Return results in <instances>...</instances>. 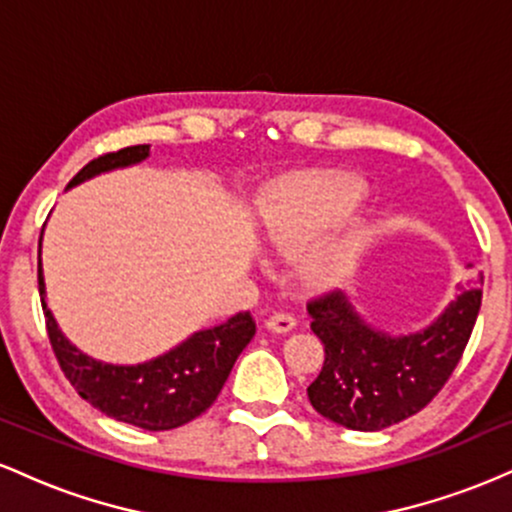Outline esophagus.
<instances>
[{
  "instance_id": "34e87169",
  "label": "esophagus",
  "mask_w": 512,
  "mask_h": 512,
  "mask_svg": "<svg viewBox=\"0 0 512 512\" xmlns=\"http://www.w3.org/2000/svg\"><path fill=\"white\" fill-rule=\"evenodd\" d=\"M264 327H267V330L274 332V334H286V332H291L293 327H296V317L289 315V313H274V315L267 317Z\"/></svg>"
}]
</instances>
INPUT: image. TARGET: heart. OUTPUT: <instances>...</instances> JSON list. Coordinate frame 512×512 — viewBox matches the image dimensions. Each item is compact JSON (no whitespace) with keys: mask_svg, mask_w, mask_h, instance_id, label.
<instances>
[{"mask_svg":"<svg viewBox=\"0 0 512 512\" xmlns=\"http://www.w3.org/2000/svg\"><path fill=\"white\" fill-rule=\"evenodd\" d=\"M366 185L354 175H320L286 187L262 216L264 245L276 255L296 257L320 243L327 233L361 207ZM366 248V231H351L315 255L310 272L325 286L351 276Z\"/></svg>","mask_w":512,"mask_h":512,"instance_id":"b5f03b06","label":"heart"}]
</instances>
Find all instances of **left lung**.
<instances>
[{
	"label": "left lung",
	"mask_w": 512,
	"mask_h": 512,
	"mask_svg": "<svg viewBox=\"0 0 512 512\" xmlns=\"http://www.w3.org/2000/svg\"><path fill=\"white\" fill-rule=\"evenodd\" d=\"M481 284L484 274L474 272L436 322L399 337L370 327L342 291L313 298L310 330L325 344V363L308 387L313 409L351 431H383L424 409L472 337Z\"/></svg>",
	"instance_id": "obj_1"
}]
</instances>
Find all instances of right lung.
<instances>
[{"instance_id": "add662e5", "label": "right lung", "mask_w": 512, "mask_h": 512, "mask_svg": "<svg viewBox=\"0 0 512 512\" xmlns=\"http://www.w3.org/2000/svg\"><path fill=\"white\" fill-rule=\"evenodd\" d=\"M146 156H149V144L103 154L86 163L67 187L79 185L93 175L108 173V170L134 166ZM38 291L52 351L74 390L91 407L101 409L105 416L146 428V431H170L207 411L219 397L240 351L255 337L252 315L238 313L228 317L223 325L195 332L168 354L137 363V366H115V363H103L86 356L60 332L45 301L40 255Z\"/></svg>"}]
</instances>
